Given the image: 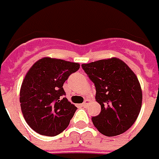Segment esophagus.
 <instances>
[{
  "label": "esophagus",
  "instance_id": "obj_1",
  "mask_svg": "<svg viewBox=\"0 0 159 159\" xmlns=\"http://www.w3.org/2000/svg\"><path fill=\"white\" fill-rule=\"evenodd\" d=\"M89 103H90V100H85L84 103H81V106L82 107H85V106H86V105H87V104H88Z\"/></svg>",
  "mask_w": 159,
  "mask_h": 159
}]
</instances>
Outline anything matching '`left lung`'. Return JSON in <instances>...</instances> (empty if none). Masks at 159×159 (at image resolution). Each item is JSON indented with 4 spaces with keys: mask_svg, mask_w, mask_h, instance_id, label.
<instances>
[{
    "mask_svg": "<svg viewBox=\"0 0 159 159\" xmlns=\"http://www.w3.org/2000/svg\"><path fill=\"white\" fill-rule=\"evenodd\" d=\"M96 87V101L101 105L98 116L92 118L104 135L123 134L135 122L142 105L138 78L124 61L116 57L82 64Z\"/></svg>",
    "mask_w": 159,
    "mask_h": 159,
    "instance_id": "1",
    "label": "left lung"
}]
</instances>
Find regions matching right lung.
I'll list each match as a JSON object with an SVG mask.
<instances>
[{
  "label": "right lung",
  "mask_w": 159,
  "mask_h": 159,
  "mask_svg": "<svg viewBox=\"0 0 159 159\" xmlns=\"http://www.w3.org/2000/svg\"><path fill=\"white\" fill-rule=\"evenodd\" d=\"M80 64L43 57L24 79L20 92L21 111L27 124L39 134L56 136L69 125L77 107L64 98V82Z\"/></svg>",
  "instance_id": "obj_1"
}]
</instances>
